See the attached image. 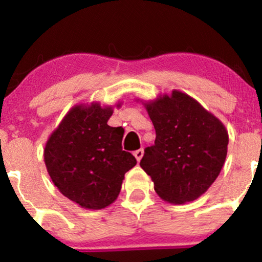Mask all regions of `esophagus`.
<instances>
[{
    "label": "esophagus",
    "instance_id": "34e87169",
    "mask_svg": "<svg viewBox=\"0 0 262 262\" xmlns=\"http://www.w3.org/2000/svg\"><path fill=\"white\" fill-rule=\"evenodd\" d=\"M143 155H144V150L143 149L135 150V151H134V156H135V159H137V161H140L141 158H143Z\"/></svg>",
    "mask_w": 262,
    "mask_h": 262
}]
</instances>
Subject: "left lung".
I'll return each mask as SVG.
<instances>
[{
    "label": "left lung",
    "instance_id": "left-lung-1",
    "mask_svg": "<svg viewBox=\"0 0 262 262\" xmlns=\"http://www.w3.org/2000/svg\"><path fill=\"white\" fill-rule=\"evenodd\" d=\"M154 124L155 144L140 161L159 197L172 204L197 200L215 181L229 137L222 123L201 103L173 90L171 95L143 102Z\"/></svg>",
    "mask_w": 262,
    "mask_h": 262
}]
</instances>
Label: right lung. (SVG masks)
<instances>
[{"mask_svg":"<svg viewBox=\"0 0 262 262\" xmlns=\"http://www.w3.org/2000/svg\"><path fill=\"white\" fill-rule=\"evenodd\" d=\"M112 114V106L98 102L76 104L45 144L44 162L54 185L85 209L112 204L125 172L137 165L134 156L122 150L124 130L107 124Z\"/></svg>","mask_w":262,"mask_h":262,"instance_id":"add662e5","label":"right lung"}]
</instances>
